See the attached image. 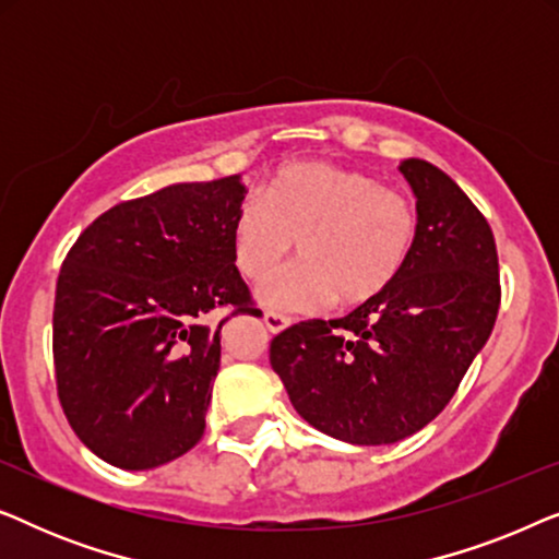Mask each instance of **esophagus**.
Listing matches in <instances>:
<instances>
[{"label":"esophagus","mask_w":559,"mask_h":559,"mask_svg":"<svg viewBox=\"0 0 559 559\" xmlns=\"http://www.w3.org/2000/svg\"><path fill=\"white\" fill-rule=\"evenodd\" d=\"M264 323H266V328H270L272 333H282V331H285V328L293 325V318L282 316V312L266 310V312H264Z\"/></svg>","instance_id":"1"}]
</instances>
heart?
Wrapping results in <instances>:
<instances>
[{"label": "heart", "instance_id": "heart-1", "mask_svg": "<svg viewBox=\"0 0 559 559\" xmlns=\"http://www.w3.org/2000/svg\"><path fill=\"white\" fill-rule=\"evenodd\" d=\"M415 203L369 173L328 163H289L264 198H247L231 226L234 262L264 282L295 247L302 262L262 287L270 308L316 312L338 300L358 308L400 280L415 251Z\"/></svg>", "mask_w": 559, "mask_h": 559}]
</instances>
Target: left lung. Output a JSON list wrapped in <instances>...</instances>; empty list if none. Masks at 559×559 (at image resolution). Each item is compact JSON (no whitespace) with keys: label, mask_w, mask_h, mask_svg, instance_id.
Listing matches in <instances>:
<instances>
[{"label":"left lung","mask_w":559,"mask_h":559,"mask_svg":"<svg viewBox=\"0 0 559 559\" xmlns=\"http://www.w3.org/2000/svg\"><path fill=\"white\" fill-rule=\"evenodd\" d=\"M419 234L400 280L338 320H305L270 361L305 423L350 445L400 442L445 409L499 316L491 226L440 167L400 165Z\"/></svg>","instance_id":"8db88e82"}]
</instances>
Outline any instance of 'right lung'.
<instances>
[{
	"label": "right lung",
	"mask_w": 559,
	"mask_h": 559,
	"mask_svg": "<svg viewBox=\"0 0 559 559\" xmlns=\"http://www.w3.org/2000/svg\"><path fill=\"white\" fill-rule=\"evenodd\" d=\"M241 175L175 182L102 213L68 251L52 310L58 396L102 461L147 471L205 430L221 366L211 310L251 312L234 264Z\"/></svg>",
	"instance_id": "obj_1"
}]
</instances>
